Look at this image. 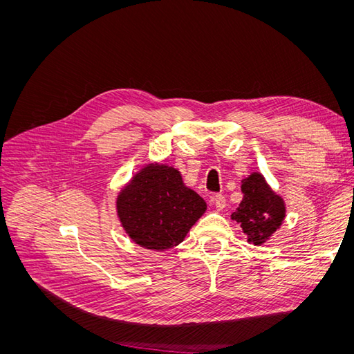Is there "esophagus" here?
Returning a JSON list of instances; mask_svg holds the SVG:
<instances>
[{"mask_svg": "<svg viewBox=\"0 0 354 354\" xmlns=\"http://www.w3.org/2000/svg\"><path fill=\"white\" fill-rule=\"evenodd\" d=\"M209 203H212L217 211H221V209H224V207H226V199H224L223 195H211Z\"/></svg>", "mask_w": 354, "mask_h": 354, "instance_id": "obj_1", "label": "esophagus"}]
</instances>
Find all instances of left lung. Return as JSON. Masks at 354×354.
I'll list each match as a JSON object with an SVG mask.
<instances>
[{"label":"left lung","instance_id":"obj_1","mask_svg":"<svg viewBox=\"0 0 354 354\" xmlns=\"http://www.w3.org/2000/svg\"><path fill=\"white\" fill-rule=\"evenodd\" d=\"M241 190L243 198L232 220L241 224L250 243L264 245L282 226L286 216L285 201L267 185L261 173H251L243 178Z\"/></svg>","mask_w":354,"mask_h":354}]
</instances>
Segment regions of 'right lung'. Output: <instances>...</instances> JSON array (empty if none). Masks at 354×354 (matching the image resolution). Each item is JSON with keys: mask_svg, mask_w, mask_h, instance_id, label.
Returning a JSON list of instances; mask_svg holds the SVG:
<instances>
[{"mask_svg": "<svg viewBox=\"0 0 354 354\" xmlns=\"http://www.w3.org/2000/svg\"><path fill=\"white\" fill-rule=\"evenodd\" d=\"M207 211V202L183 183L180 171L147 164L116 198V214L130 239L146 250L165 251L185 241Z\"/></svg>", "mask_w": 354, "mask_h": 354, "instance_id": "1", "label": "right lung"}]
</instances>
